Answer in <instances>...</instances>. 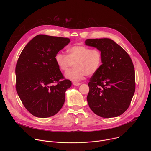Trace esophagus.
Segmentation results:
<instances>
[{
	"mask_svg": "<svg viewBox=\"0 0 151 151\" xmlns=\"http://www.w3.org/2000/svg\"><path fill=\"white\" fill-rule=\"evenodd\" d=\"M81 83H79V82H73V85H75V86H79V85H80Z\"/></svg>",
	"mask_w": 151,
	"mask_h": 151,
	"instance_id": "esophagus-1",
	"label": "esophagus"
}]
</instances>
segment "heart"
Masks as SVG:
<instances>
[{
    "mask_svg": "<svg viewBox=\"0 0 151 151\" xmlns=\"http://www.w3.org/2000/svg\"><path fill=\"white\" fill-rule=\"evenodd\" d=\"M68 52V55L61 52L57 53L55 61L58 68L63 72L68 71L74 64L75 68L65 74V77L72 81H79L86 75H94L101 66L102 54L98 50L75 45L69 48Z\"/></svg>",
    "mask_w": 151,
    "mask_h": 151,
    "instance_id": "1",
    "label": "heart"
}]
</instances>
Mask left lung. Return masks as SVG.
Segmentation results:
<instances>
[{"label": "left lung", "mask_w": 151, "mask_h": 151, "mask_svg": "<svg viewBox=\"0 0 151 151\" xmlns=\"http://www.w3.org/2000/svg\"><path fill=\"white\" fill-rule=\"evenodd\" d=\"M85 43L100 51L103 57L100 68L88 83V105L99 116H118L128 108L135 92V72L132 60L127 52L111 39H88Z\"/></svg>", "instance_id": "left-lung-1"}]
</instances>
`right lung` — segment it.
Returning a JSON list of instances; mask_svg holds the SVG:
<instances>
[{
  "label": "right lung",
  "mask_w": 151,
  "mask_h": 151,
  "mask_svg": "<svg viewBox=\"0 0 151 151\" xmlns=\"http://www.w3.org/2000/svg\"><path fill=\"white\" fill-rule=\"evenodd\" d=\"M70 42L66 37L39 35L26 45L18 58L16 90L26 109L36 117L54 116L64 104L72 82L60 81L64 76L55 56Z\"/></svg>",
  "instance_id": "add662e5"
}]
</instances>
